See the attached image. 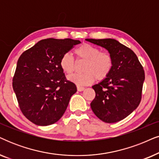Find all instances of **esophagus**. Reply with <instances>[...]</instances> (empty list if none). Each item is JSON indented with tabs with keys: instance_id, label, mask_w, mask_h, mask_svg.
Returning a JSON list of instances; mask_svg holds the SVG:
<instances>
[{
	"instance_id": "34e87169",
	"label": "esophagus",
	"mask_w": 159,
	"mask_h": 159,
	"mask_svg": "<svg viewBox=\"0 0 159 159\" xmlns=\"http://www.w3.org/2000/svg\"><path fill=\"white\" fill-rule=\"evenodd\" d=\"M84 90V87H81V86H77V90L78 91H83Z\"/></svg>"
}]
</instances>
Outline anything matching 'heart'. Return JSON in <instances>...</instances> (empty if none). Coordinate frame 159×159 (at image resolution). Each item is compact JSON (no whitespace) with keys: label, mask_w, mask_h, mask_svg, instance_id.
Wrapping results in <instances>:
<instances>
[{"label":"heart","mask_w":159,"mask_h":159,"mask_svg":"<svg viewBox=\"0 0 159 159\" xmlns=\"http://www.w3.org/2000/svg\"><path fill=\"white\" fill-rule=\"evenodd\" d=\"M78 60L85 61L82 70L84 72L74 74L69 77L70 81L78 86L88 85L95 80L102 81L107 77L112 71L113 60L110 53L101 52L98 47L90 44H82L75 50ZM75 60L69 53H64L60 60L62 70L68 75L75 69Z\"/></svg>","instance_id":"heart-1"}]
</instances>
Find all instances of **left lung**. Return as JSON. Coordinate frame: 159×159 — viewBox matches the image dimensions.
Wrapping results in <instances>:
<instances>
[{"label": "left lung", "mask_w": 159, "mask_h": 159, "mask_svg": "<svg viewBox=\"0 0 159 159\" xmlns=\"http://www.w3.org/2000/svg\"><path fill=\"white\" fill-rule=\"evenodd\" d=\"M85 40L107 49L113 60L110 75L92 87L96 96L90 107L94 114L104 122H118L139 106L145 71L135 53L115 39Z\"/></svg>", "instance_id": "left-lung-1"}]
</instances>
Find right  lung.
Returning a JSON list of instances; mask_svg holds the SVG:
<instances>
[{
  "label": "right lung",
  "instance_id": "add662e5",
  "mask_svg": "<svg viewBox=\"0 0 159 159\" xmlns=\"http://www.w3.org/2000/svg\"><path fill=\"white\" fill-rule=\"evenodd\" d=\"M80 43L71 39H42L18 59L12 86L20 110L34 124L56 123L77 92L75 84L66 78L60 60Z\"/></svg>",
  "mask_w": 159,
  "mask_h": 159
}]
</instances>
